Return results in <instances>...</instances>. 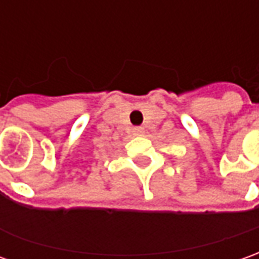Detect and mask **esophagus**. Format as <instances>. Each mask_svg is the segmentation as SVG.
<instances>
[{"label": "esophagus", "instance_id": "1", "mask_svg": "<svg viewBox=\"0 0 259 259\" xmlns=\"http://www.w3.org/2000/svg\"><path fill=\"white\" fill-rule=\"evenodd\" d=\"M143 132H144L143 127H135V129H133V133H135V135H142Z\"/></svg>", "mask_w": 259, "mask_h": 259}]
</instances>
